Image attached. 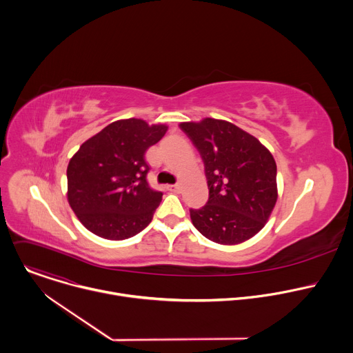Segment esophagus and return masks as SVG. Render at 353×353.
<instances>
[{"instance_id":"esophagus-1","label":"esophagus","mask_w":353,"mask_h":353,"mask_svg":"<svg viewBox=\"0 0 353 353\" xmlns=\"http://www.w3.org/2000/svg\"><path fill=\"white\" fill-rule=\"evenodd\" d=\"M168 188L170 191H173V192H179L180 191V185L179 184H170V185H168Z\"/></svg>"}]
</instances>
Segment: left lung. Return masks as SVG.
<instances>
[{"mask_svg":"<svg viewBox=\"0 0 353 353\" xmlns=\"http://www.w3.org/2000/svg\"><path fill=\"white\" fill-rule=\"evenodd\" d=\"M204 162L210 196L190 210L192 225L219 244H239L257 234L276 203V163L253 135L232 123L205 119L181 123Z\"/></svg>","mask_w":353,"mask_h":353,"instance_id":"8db88e82","label":"left lung"}]
</instances>
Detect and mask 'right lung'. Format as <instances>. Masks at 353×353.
I'll use <instances>...</instances> for the list:
<instances>
[{"label":"right lung","instance_id":"1","mask_svg":"<svg viewBox=\"0 0 353 353\" xmlns=\"http://www.w3.org/2000/svg\"><path fill=\"white\" fill-rule=\"evenodd\" d=\"M166 131L138 119L119 120L81 145L67 169L68 203L88 230L124 240L150 223L163 192L146 181L145 152Z\"/></svg>","mask_w":353,"mask_h":353}]
</instances>
